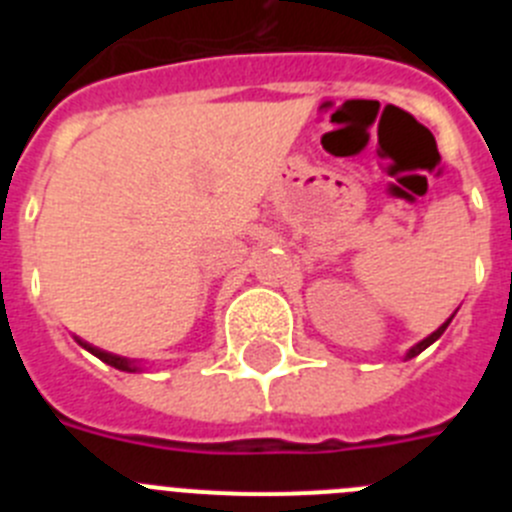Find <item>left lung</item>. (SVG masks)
<instances>
[{"mask_svg": "<svg viewBox=\"0 0 512 512\" xmlns=\"http://www.w3.org/2000/svg\"><path fill=\"white\" fill-rule=\"evenodd\" d=\"M449 323H451V318H449V320H446V323H443V325H441V328H438V330H436V333H431V336L425 338V341H423V343H418V346H415V348H413V354H415V351H420V348H425V346H428V343H433V341H436V338H438V336H441V333H443V330H446V325H449Z\"/></svg>", "mask_w": 512, "mask_h": 512, "instance_id": "left-lung-1", "label": "left lung"}]
</instances>
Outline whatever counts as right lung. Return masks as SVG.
Wrapping results in <instances>:
<instances>
[{
    "instance_id": "right-lung-1",
    "label": "right lung",
    "mask_w": 512,
    "mask_h": 512,
    "mask_svg": "<svg viewBox=\"0 0 512 512\" xmlns=\"http://www.w3.org/2000/svg\"><path fill=\"white\" fill-rule=\"evenodd\" d=\"M89 351H92V354H97L99 359L102 361H107V364H115V366H122V369H125V372H130V366H128V361H122V359H117V356H110V354H104V351H99V348H92L89 346Z\"/></svg>"
}]
</instances>
